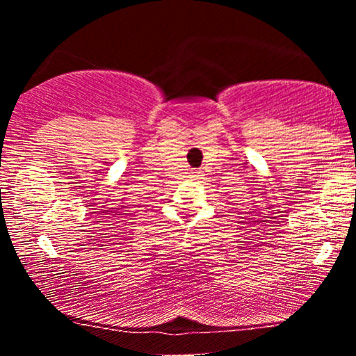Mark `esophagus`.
<instances>
[{"mask_svg": "<svg viewBox=\"0 0 356 356\" xmlns=\"http://www.w3.org/2000/svg\"><path fill=\"white\" fill-rule=\"evenodd\" d=\"M191 177L192 179H197V172H191Z\"/></svg>", "mask_w": 356, "mask_h": 356, "instance_id": "esophagus-1", "label": "esophagus"}]
</instances>
